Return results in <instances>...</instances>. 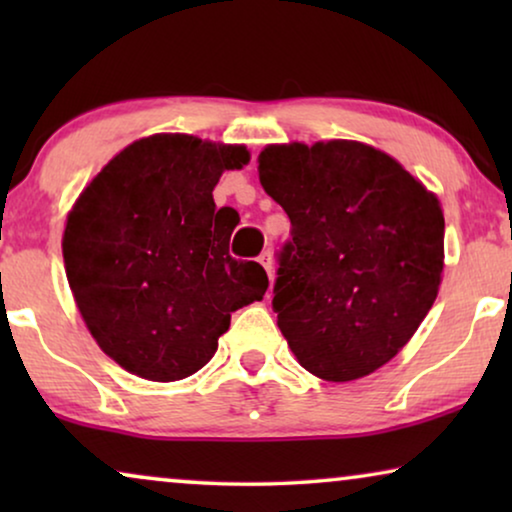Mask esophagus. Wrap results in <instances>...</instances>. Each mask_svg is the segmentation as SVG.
<instances>
[{
    "instance_id": "1",
    "label": "esophagus",
    "mask_w": 512,
    "mask_h": 512,
    "mask_svg": "<svg viewBox=\"0 0 512 512\" xmlns=\"http://www.w3.org/2000/svg\"><path fill=\"white\" fill-rule=\"evenodd\" d=\"M258 263H261L263 268L268 270V275L272 277V254H270V251H263V254L258 256Z\"/></svg>"
}]
</instances>
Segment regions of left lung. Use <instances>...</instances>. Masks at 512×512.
Instances as JSON below:
<instances>
[{"mask_svg": "<svg viewBox=\"0 0 512 512\" xmlns=\"http://www.w3.org/2000/svg\"><path fill=\"white\" fill-rule=\"evenodd\" d=\"M258 179L293 226L272 298L291 352L326 382L375 373L408 345L443 282L438 195L354 139L268 144Z\"/></svg>", "mask_w": 512, "mask_h": 512, "instance_id": "obj_1", "label": "left lung"}]
</instances>
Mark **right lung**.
Instances as JSON below:
<instances>
[{"label":"right lung","mask_w":512,"mask_h":512,"mask_svg":"<svg viewBox=\"0 0 512 512\" xmlns=\"http://www.w3.org/2000/svg\"><path fill=\"white\" fill-rule=\"evenodd\" d=\"M244 144L158 132L118 151L69 209L62 258L86 328L109 359L151 382L198 373L230 312L263 300L268 275L228 254L214 186Z\"/></svg>","instance_id":"obj_1"}]
</instances>
